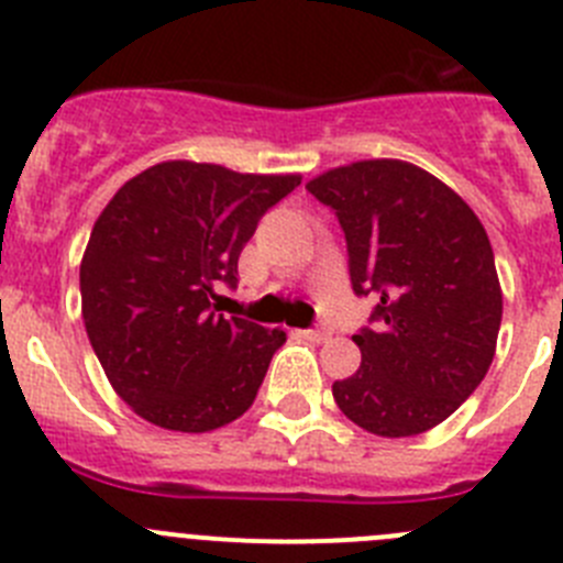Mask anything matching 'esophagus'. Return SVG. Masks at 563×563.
<instances>
[{
  "instance_id": "34e87169",
  "label": "esophagus",
  "mask_w": 563,
  "mask_h": 563,
  "mask_svg": "<svg viewBox=\"0 0 563 563\" xmlns=\"http://www.w3.org/2000/svg\"><path fill=\"white\" fill-rule=\"evenodd\" d=\"M328 336H331L328 328H311V331H306V339H311V342H325Z\"/></svg>"
}]
</instances>
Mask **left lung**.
<instances>
[{
	"instance_id": "8db88e82",
	"label": "left lung",
	"mask_w": 563,
	"mask_h": 563,
	"mask_svg": "<svg viewBox=\"0 0 563 563\" xmlns=\"http://www.w3.org/2000/svg\"><path fill=\"white\" fill-rule=\"evenodd\" d=\"M306 190L336 212L353 291L378 300L353 336L362 367L333 382V401L382 438L438 427L494 362L503 288L485 227L452 187L401 159L353 162Z\"/></svg>"
}]
</instances>
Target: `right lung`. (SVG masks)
<instances>
[{"instance_id":"add662e5","label":"right lung","mask_w":563,"mask_h":563,"mask_svg":"<svg viewBox=\"0 0 563 563\" xmlns=\"http://www.w3.org/2000/svg\"><path fill=\"white\" fill-rule=\"evenodd\" d=\"M297 185V174L176 159L125 181L100 212L80 261L84 322L111 387L140 418L210 432L252 407L286 333L224 319L210 300L238 286L257 221Z\"/></svg>"}]
</instances>
